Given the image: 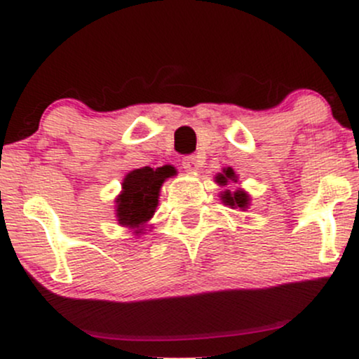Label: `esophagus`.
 <instances>
[{
	"label": "esophagus",
	"mask_w": 359,
	"mask_h": 359,
	"mask_svg": "<svg viewBox=\"0 0 359 359\" xmlns=\"http://www.w3.org/2000/svg\"><path fill=\"white\" fill-rule=\"evenodd\" d=\"M182 167L185 168L187 172H197L199 170L201 167V162L197 160V156H185V158L182 160Z\"/></svg>",
	"instance_id": "obj_1"
}]
</instances>
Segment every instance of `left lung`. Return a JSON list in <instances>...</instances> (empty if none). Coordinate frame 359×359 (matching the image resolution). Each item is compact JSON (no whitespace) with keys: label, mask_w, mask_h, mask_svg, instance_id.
<instances>
[{"label":"left lung","mask_w":359,"mask_h":359,"mask_svg":"<svg viewBox=\"0 0 359 359\" xmlns=\"http://www.w3.org/2000/svg\"><path fill=\"white\" fill-rule=\"evenodd\" d=\"M214 182L219 185V187H224V191L219 192L222 204L228 205V208L231 209H238V211H246V209L250 208L251 197L245 189L238 187L236 191H231V189L228 187L229 184H238V174L231 167L222 168V172H219V174L214 177Z\"/></svg>","instance_id":"left-lung-1"}]
</instances>
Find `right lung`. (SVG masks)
I'll return each mask as SVG.
<instances>
[{
	"label": "right lung",
	"instance_id": "add662e5",
	"mask_svg": "<svg viewBox=\"0 0 359 359\" xmlns=\"http://www.w3.org/2000/svg\"><path fill=\"white\" fill-rule=\"evenodd\" d=\"M177 175L172 165L158 168L142 167L128 172L121 182V192L114 199V214L119 226L133 231L135 236L150 231L148 221L154 217L158 205L160 189L170 177Z\"/></svg>",
	"mask_w": 359,
	"mask_h": 359
}]
</instances>
